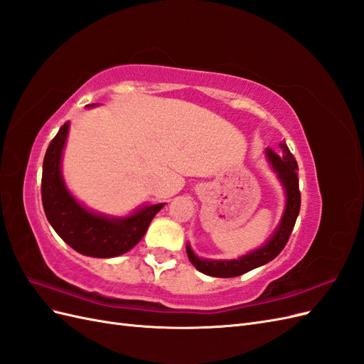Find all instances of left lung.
I'll return each instance as SVG.
<instances>
[{
  "instance_id": "obj_1",
  "label": "left lung",
  "mask_w": 364,
  "mask_h": 364,
  "mask_svg": "<svg viewBox=\"0 0 364 364\" xmlns=\"http://www.w3.org/2000/svg\"><path fill=\"white\" fill-rule=\"evenodd\" d=\"M279 147L282 149L281 153H277L272 149L266 150L267 159L272 164L273 170L278 173L279 181L282 182L285 188V194H287V205H285V211L278 229L274 230V234L262 247L253 250L238 259L220 261V259L199 258L197 255H194L190 245H186L188 258L193 266L199 272L215 278L240 277V274H245L253 269L261 267L264 264H267L269 261L277 258L281 253V250L285 247V245H287L296 223V218L299 215V209H301L299 179H297V170L299 168H297V162L290 153L287 144H285V142H281Z\"/></svg>"
}]
</instances>
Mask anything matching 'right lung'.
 <instances>
[{
  "label": "right lung",
  "mask_w": 364,
  "mask_h": 364,
  "mask_svg": "<svg viewBox=\"0 0 364 364\" xmlns=\"http://www.w3.org/2000/svg\"><path fill=\"white\" fill-rule=\"evenodd\" d=\"M68 129L70 121L59 129L43 158L41 183L43 211L58 235L82 255L94 258L123 255L139 243L164 203L142 206L124 218L105 217L85 209L68 193L60 173L62 150Z\"/></svg>",
  "instance_id": "add662e5"
}]
</instances>
